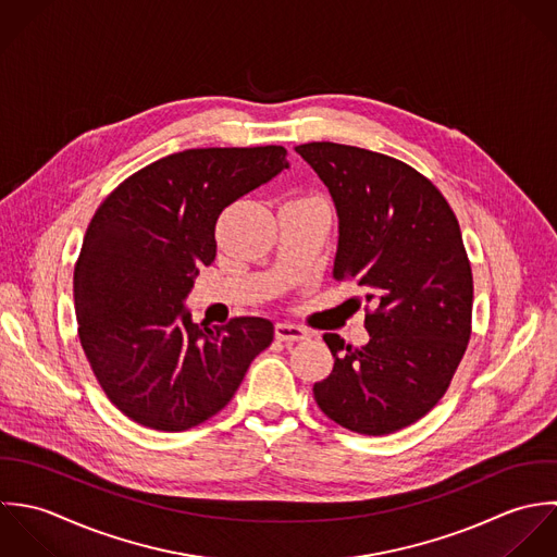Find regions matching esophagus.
I'll return each instance as SVG.
<instances>
[{"instance_id": "esophagus-1", "label": "esophagus", "mask_w": 557, "mask_h": 557, "mask_svg": "<svg viewBox=\"0 0 557 557\" xmlns=\"http://www.w3.org/2000/svg\"><path fill=\"white\" fill-rule=\"evenodd\" d=\"M275 337L282 342H299V339H308L310 332L299 327V325H290V323H277L275 325Z\"/></svg>"}]
</instances>
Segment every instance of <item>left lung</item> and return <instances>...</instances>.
<instances>
[{"instance_id":"1","label":"left lung","mask_w":557,"mask_h":557,"mask_svg":"<svg viewBox=\"0 0 557 557\" xmlns=\"http://www.w3.org/2000/svg\"><path fill=\"white\" fill-rule=\"evenodd\" d=\"M295 150L334 198V277L368 304L366 346L323 335L334 370L314 383L317 405L352 433H396L444 398L471 337L473 277L458 220L424 174L394 157L334 141Z\"/></svg>"}]
</instances>
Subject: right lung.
<instances>
[{
    "mask_svg": "<svg viewBox=\"0 0 557 557\" xmlns=\"http://www.w3.org/2000/svg\"><path fill=\"white\" fill-rule=\"evenodd\" d=\"M288 168L284 146L191 148L122 181L86 230L75 264L79 342L113 405L163 433L232 400L273 323L191 321L183 301L218 253L223 209Z\"/></svg>",
    "mask_w": 557,
    "mask_h": 557,
    "instance_id": "obj_1",
    "label": "right lung"
}]
</instances>
